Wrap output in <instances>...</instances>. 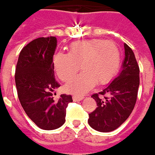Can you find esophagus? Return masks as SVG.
Masks as SVG:
<instances>
[{"label":"esophagus","mask_w":155,"mask_h":155,"mask_svg":"<svg viewBox=\"0 0 155 155\" xmlns=\"http://www.w3.org/2000/svg\"><path fill=\"white\" fill-rule=\"evenodd\" d=\"M83 99H84L83 96H77V95H74V96H73V100L75 101V102L81 101V100H82Z\"/></svg>","instance_id":"34e87169"}]
</instances>
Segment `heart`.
<instances>
[{
    "label": "heart",
    "mask_w": 155,
    "mask_h": 155,
    "mask_svg": "<svg viewBox=\"0 0 155 155\" xmlns=\"http://www.w3.org/2000/svg\"><path fill=\"white\" fill-rule=\"evenodd\" d=\"M53 65L63 81L71 80L81 65L82 72L65 86L68 93L81 95L97 82L104 85L114 78L120 66V51L110 41H77L70 45L68 53L56 52L53 56Z\"/></svg>",
    "instance_id": "b5f03b06"
}]
</instances>
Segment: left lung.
Returning <instances> with one entry per match:
<instances>
[{"mask_svg": "<svg viewBox=\"0 0 155 155\" xmlns=\"http://www.w3.org/2000/svg\"><path fill=\"white\" fill-rule=\"evenodd\" d=\"M124 60L119 74L99 94H107L102 99L98 94L92 98L97 102V108L89 114L88 124L99 132H110L122 125L135 107L140 85V69L135 54L124 44Z\"/></svg>", "mask_w": 155, "mask_h": 155, "instance_id": "8db88e82", "label": "left lung"}]
</instances>
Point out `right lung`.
<instances>
[{"instance_id": "right-lung-1", "label": "right lung", "mask_w": 155, "mask_h": 155, "mask_svg": "<svg viewBox=\"0 0 155 155\" xmlns=\"http://www.w3.org/2000/svg\"><path fill=\"white\" fill-rule=\"evenodd\" d=\"M56 37L38 38L20 51L15 70L19 102L35 124L45 130L58 129L65 123L66 108L71 95L61 94L54 100L52 92L60 87L55 79L53 56Z\"/></svg>"}]
</instances>
